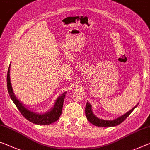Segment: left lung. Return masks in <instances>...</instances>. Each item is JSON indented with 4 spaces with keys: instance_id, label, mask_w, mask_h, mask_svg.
Instances as JSON below:
<instances>
[{
    "instance_id": "obj_1",
    "label": "left lung",
    "mask_w": 150,
    "mask_h": 150,
    "mask_svg": "<svg viewBox=\"0 0 150 150\" xmlns=\"http://www.w3.org/2000/svg\"><path fill=\"white\" fill-rule=\"evenodd\" d=\"M139 103L137 104L131 110L127 111V113H125L123 115H121L120 117L115 119L113 120H103V119H100L97 117V116L94 115V113H93L91 105L89 103V101H87L86 107H85V115H86L87 119L90 123H91L93 125H96L97 127H114L116 126L119 124H120L121 123H122L125 119H126L128 116H129L131 113L134 110L135 108L138 105Z\"/></svg>"
}]
</instances>
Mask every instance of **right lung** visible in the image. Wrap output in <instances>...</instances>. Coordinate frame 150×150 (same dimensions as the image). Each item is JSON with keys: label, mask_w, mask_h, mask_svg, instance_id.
I'll list each match as a JSON object with an SVG mask.
<instances>
[{"label": "right lung", "mask_w": 150, "mask_h": 150, "mask_svg": "<svg viewBox=\"0 0 150 150\" xmlns=\"http://www.w3.org/2000/svg\"><path fill=\"white\" fill-rule=\"evenodd\" d=\"M10 67L11 65H9L7 73V89L11 99L15 104L21 113L29 122L37 125H49L57 121L62 113L64 99L67 92H64L57 98L54 104L49 111L45 113H37L24 105L22 102L18 100L15 96L10 79Z\"/></svg>", "instance_id": "1"}]
</instances>
